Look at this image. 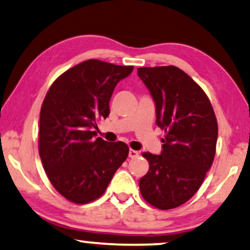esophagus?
Instances as JSON below:
<instances>
[{
	"instance_id": "obj_1",
	"label": "esophagus",
	"mask_w": 250,
	"mask_h": 250,
	"mask_svg": "<svg viewBox=\"0 0 250 250\" xmlns=\"http://www.w3.org/2000/svg\"><path fill=\"white\" fill-rule=\"evenodd\" d=\"M139 155V152L138 151H135V149H129V158L134 159V158H137Z\"/></svg>"
}]
</instances>
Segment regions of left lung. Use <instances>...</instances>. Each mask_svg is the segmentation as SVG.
Wrapping results in <instances>:
<instances>
[{
  "instance_id": "left-lung-1",
  "label": "left lung",
  "mask_w": 250,
  "mask_h": 250,
  "mask_svg": "<svg viewBox=\"0 0 250 250\" xmlns=\"http://www.w3.org/2000/svg\"><path fill=\"white\" fill-rule=\"evenodd\" d=\"M137 74L155 103L156 125L166 132L160 155L143 153L149 169L139 189L149 205L167 210L200 188L215 158L217 120L200 85L176 66L141 67Z\"/></svg>"
}]
</instances>
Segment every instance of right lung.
<instances>
[{
    "mask_svg": "<svg viewBox=\"0 0 250 250\" xmlns=\"http://www.w3.org/2000/svg\"><path fill=\"white\" fill-rule=\"evenodd\" d=\"M132 71L89 59L50 86L40 113L39 153L50 183L68 201L84 205L102 197L127 159V144L96 138V121L107 118L114 88Z\"/></svg>",
    "mask_w": 250,
    "mask_h": 250,
    "instance_id": "obj_1",
    "label": "right lung"
}]
</instances>
